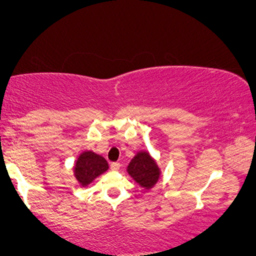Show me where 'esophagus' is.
Returning <instances> with one entry per match:
<instances>
[{"label":"esophagus","mask_w":256,"mask_h":256,"mask_svg":"<svg viewBox=\"0 0 256 256\" xmlns=\"http://www.w3.org/2000/svg\"><path fill=\"white\" fill-rule=\"evenodd\" d=\"M120 163H118V162H113V163H110V169L112 170H115V171H116V170H118V169H120Z\"/></svg>","instance_id":"obj_1"}]
</instances>
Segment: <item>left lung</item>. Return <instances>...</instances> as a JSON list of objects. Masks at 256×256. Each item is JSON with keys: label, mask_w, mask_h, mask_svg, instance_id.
I'll use <instances>...</instances> for the list:
<instances>
[{"label": "left lung", "mask_w": 256, "mask_h": 256, "mask_svg": "<svg viewBox=\"0 0 256 256\" xmlns=\"http://www.w3.org/2000/svg\"><path fill=\"white\" fill-rule=\"evenodd\" d=\"M128 172L142 188H150L156 184L160 171L156 163L146 152H138L128 166Z\"/></svg>", "instance_id": "obj_1"}]
</instances>
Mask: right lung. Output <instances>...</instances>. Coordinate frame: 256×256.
<instances>
[{"label":"right lung","mask_w":256,"mask_h":256,"mask_svg":"<svg viewBox=\"0 0 256 256\" xmlns=\"http://www.w3.org/2000/svg\"><path fill=\"white\" fill-rule=\"evenodd\" d=\"M108 169L107 160L92 152H82L76 160L74 172L79 183L86 186Z\"/></svg>","instance_id":"add662e5"}]
</instances>
